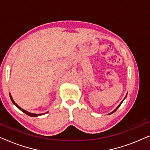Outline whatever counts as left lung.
<instances>
[{
  "label": "left lung",
  "mask_w": 150,
  "mask_h": 150,
  "mask_svg": "<svg viewBox=\"0 0 150 150\" xmlns=\"http://www.w3.org/2000/svg\"><path fill=\"white\" fill-rule=\"evenodd\" d=\"M126 96H127V94H126V97H125V98H126ZM125 98H124V99H125ZM124 100H123V101H124ZM123 101L122 102H121V103L120 104H119V106H117V107L116 108H115V109L114 110H113V111H112V112H110V113H109V114H108V115H110V114H112V113H113V112H115V111H116V110H117V108H119V107H120V105H121V104H122V102H123Z\"/></svg>",
  "instance_id": "8db88e82"
}]
</instances>
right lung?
<instances>
[{
  "mask_svg": "<svg viewBox=\"0 0 150 150\" xmlns=\"http://www.w3.org/2000/svg\"><path fill=\"white\" fill-rule=\"evenodd\" d=\"M9 96H10V98H11V101H12V102H13V104H14V105H15V106H16V107H17V108H19V109H20V110H21V111H22V112H24V113L26 114V115H28V116H30V117H38V116L42 115H44V113H41V114H36V113H31V112H29L26 111V110H24L23 108H22L21 107H20V106H18V104H16L15 102H14V100H13V98H12V96H11V93H9Z\"/></svg>",
  "mask_w": 150,
  "mask_h": 150,
  "instance_id": "right-lung-1",
  "label": "right lung"
}]
</instances>
